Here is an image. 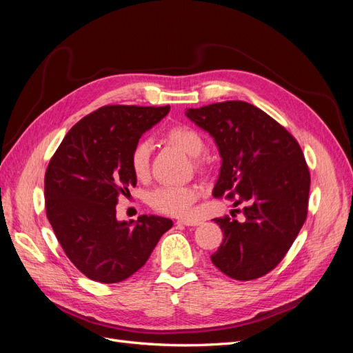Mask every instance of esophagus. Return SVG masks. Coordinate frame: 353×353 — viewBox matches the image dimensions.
Masks as SVG:
<instances>
[{"label":"esophagus","instance_id":"34e87169","mask_svg":"<svg viewBox=\"0 0 353 353\" xmlns=\"http://www.w3.org/2000/svg\"><path fill=\"white\" fill-rule=\"evenodd\" d=\"M178 223H181V225H185V227H197V225H200V221H197V219H194V221H191V219H179Z\"/></svg>","mask_w":353,"mask_h":353}]
</instances>
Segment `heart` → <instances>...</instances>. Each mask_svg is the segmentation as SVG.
<instances>
[{
  "mask_svg": "<svg viewBox=\"0 0 353 353\" xmlns=\"http://www.w3.org/2000/svg\"><path fill=\"white\" fill-rule=\"evenodd\" d=\"M166 140L181 148L191 157H199L205 150V140L197 130L188 125L172 126L166 132ZM152 143L148 140L138 141L131 153V168L137 178H145L150 169ZM200 196V188L196 185H163L156 188L150 194L152 206L174 216H188L194 201Z\"/></svg>",
  "mask_w": 353,
  "mask_h": 353,
  "instance_id": "b5f03b06",
  "label": "heart"
}]
</instances>
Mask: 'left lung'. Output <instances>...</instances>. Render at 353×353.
Here are the masks:
<instances>
[{
	"mask_svg": "<svg viewBox=\"0 0 353 353\" xmlns=\"http://www.w3.org/2000/svg\"><path fill=\"white\" fill-rule=\"evenodd\" d=\"M187 117L215 140L222 159L213 196L245 203L244 221L215 218L223 232L212 263L249 281L279 265L305 223L311 175L296 138L245 101L188 109Z\"/></svg>",
	"mask_w": 353,
	"mask_h": 353,
	"instance_id": "obj_1",
	"label": "left lung"
}]
</instances>
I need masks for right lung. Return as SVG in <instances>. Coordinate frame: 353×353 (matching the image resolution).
<instances>
[{"mask_svg":"<svg viewBox=\"0 0 353 353\" xmlns=\"http://www.w3.org/2000/svg\"><path fill=\"white\" fill-rule=\"evenodd\" d=\"M169 109L103 105L72 126L50 160L47 218L70 262L90 280L112 284L130 279L174 225L154 215L116 219L117 199L137 184L132 148Z\"/></svg>","mask_w":353,"mask_h":353,"instance_id":"obj_1","label":"right lung"}]
</instances>
